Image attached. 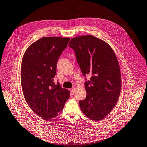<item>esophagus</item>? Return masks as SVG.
Instances as JSON below:
<instances>
[{
	"label": "esophagus",
	"instance_id": "obj_1",
	"mask_svg": "<svg viewBox=\"0 0 147 147\" xmlns=\"http://www.w3.org/2000/svg\"><path fill=\"white\" fill-rule=\"evenodd\" d=\"M75 91H76V88H73L71 89V92L72 94L75 93Z\"/></svg>",
	"mask_w": 147,
	"mask_h": 147
}]
</instances>
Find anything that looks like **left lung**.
Here are the masks:
<instances>
[{
  "mask_svg": "<svg viewBox=\"0 0 147 147\" xmlns=\"http://www.w3.org/2000/svg\"><path fill=\"white\" fill-rule=\"evenodd\" d=\"M69 46L74 50L83 75H91L85 83L86 98L79 102L81 109L90 119L100 121L112 111L120 94L117 58L109 44L93 35L74 37Z\"/></svg>",
  "mask_w": 147,
  "mask_h": 147,
  "instance_id": "8db88e82",
  "label": "left lung"
}]
</instances>
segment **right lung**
I'll return each instance as SVG.
<instances>
[{"label":"right lung","instance_id":"right-lung-1","mask_svg":"<svg viewBox=\"0 0 147 147\" xmlns=\"http://www.w3.org/2000/svg\"><path fill=\"white\" fill-rule=\"evenodd\" d=\"M70 38L43 37L26 50L22 61L20 79L24 97L29 107L45 120L58 116L70 97L54 78L57 63Z\"/></svg>","mask_w":147,"mask_h":147}]
</instances>
